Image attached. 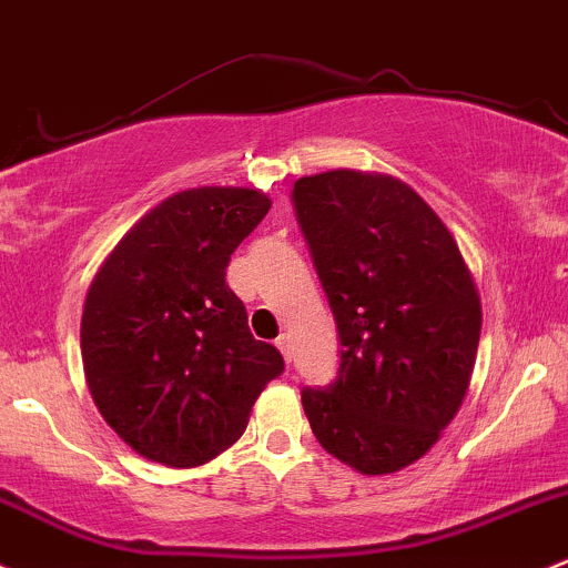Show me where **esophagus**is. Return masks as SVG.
Masks as SVG:
<instances>
[{"mask_svg":"<svg viewBox=\"0 0 568 568\" xmlns=\"http://www.w3.org/2000/svg\"><path fill=\"white\" fill-rule=\"evenodd\" d=\"M274 345H277V351L283 353L285 361H291V336L288 334H280L277 339H274Z\"/></svg>","mask_w":568,"mask_h":568,"instance_id":"obj_1","label":"esophagus"}]
</instances>
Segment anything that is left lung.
<instances>
[{"label": "left lung", "instance_id": "left-lung-1", "mask_svg": "<svg viewBox=\"0 0 568 568\" xmlns=\"http://www.w3.org/2000/svg\"><path fill=\"white\" fill-rule=\"evenodd\" d=\"M294 210L339 332V369L302 390L323 447L361 475L426 456L475 369L483 307L456 240L390 174L294 183Z\"/></svg>", "mask_w": 568, "mask_h": 568}]
</instances>
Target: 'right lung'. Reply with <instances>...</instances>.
<instances>
[{"instance_id":"1","label":"right lung","mask_w":568,"mask_h":568,"mask_svg":"<svg viewBox=\"0 0 568 568\" xmlns=\"http://www.w3.org/2000/svg\"><path fill=\"white\" fill-rule=\"evenodd\" d=\"M272 202L251 189L180 191L108 255L80 323L85 383L142 458L191 469L232 447L283 355L253 339L226 285L240 242Z\"/></svg>"}]
</instances>
